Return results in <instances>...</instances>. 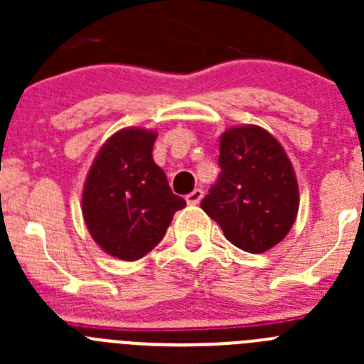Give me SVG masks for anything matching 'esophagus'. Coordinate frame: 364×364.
Returning <instances> with one entry per match:
<instances>
[{"label":"esophagus","mask_w":364,"mask_h":364,"mask_svg":"<svg viewBox=\"0 0 364 364\" xmlns=\"http://www.w3.org/2000/svg\"><path fill=\"white\" fill-rule=\"evenodd\" d=\"M202 197H204V191H202V189H193L189 195H186V202H188L189 205H197L198 202L202 200Z\"/></svg>","instance_id":"esophagus-1"}]
</instances>
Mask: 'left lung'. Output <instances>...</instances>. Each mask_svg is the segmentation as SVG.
Listing matches in <instances>:
<instances>
[{
    "label": "left lung",
    "instance_id": "8db88e82",
    "mask_svg": "<svg viewBox=\"0 0 364 364\" xmlns=\"http://www.w3.org/2000/svg\"><path fill=\"white\" fill-rule=\"evenodd\" d=\"M215 184L200 208L224 237L250 253H262L284 239L299 210L294 167L281 144L257 125L226 131Z\"/></svg>",
    "mask_w": 364,
    "mask_h": 364
}]
</instances>
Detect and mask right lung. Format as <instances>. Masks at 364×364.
<instances>
[{
  "instance_id": "1",
  "label": "right lung",
  "mask_w": 364,
  "mask_h": 364,
  "mask_svg": "<svg viewBox=\"0 0 364 364\" xmlns=\"http://www.w3.org/2000/svg\"><path fill=\"white\" fill-rule=\"evenodd\" d=\"M156 134L124 129L100 149L83 188V218L92 239L122 260H136L164 239L186 200L153 160Z\"/></svg>"
}]
</instances>
